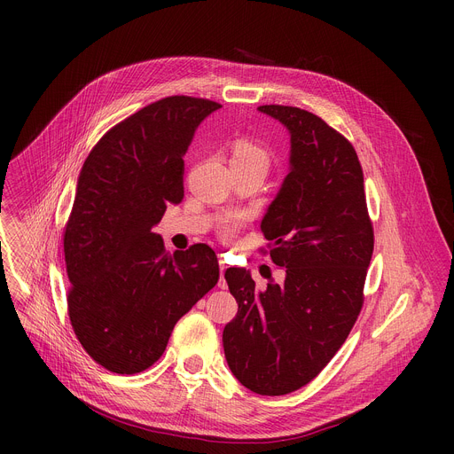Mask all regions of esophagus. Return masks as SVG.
<instances>
[{"mask_svg": "<svg viewBox=\"0 0 454 454\" xmlns=\"http://www.w3.org/2000/svg\"><path fill=\"white\" fill-rule=\"evenodd\" d=\"M219 270H221V278H219V287L221 289H226L228 287V284H226V278H224V271H226V264L223 262V261H219Z\"/></svg>", "mask_w": 454, "mask_h": 454, "instance_id": "esophagus-1", "label": "esophagus"}]
</instances>
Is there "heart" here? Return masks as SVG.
I'll use <instances>...</instances> for the list:
<instances>
[{
	"label": "heart",
	"instance_id": "heart-1",
	"mask_svg": "<svg viewBox=\"0 0 454 454\" xmlns=\"http://www.w3.org/2000/svg\"><path fill=\"white\" fill-rule=\"evenodd\" d=\"M231 163H242V165H249V167H258L268 172L270 167V154L253 142L247 140H240L235 144L233 147V154H231ZM237 228L235 221H228L223 224V233L224 235H231Z\"/></svg>",
	"mask_w": 454,
	"mask_h": 454
}]
</instances>
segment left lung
<instances>
[{"mask_svg": "<svg viewBox=\"0 0 454 454\" xmlns=\"http://www.w3.org/2000/svg\"><path fill=\"white\" fill-rule=\"evenodd\" d=\"M258 111L291 138L289 172L261 223L286 277L256 289L244 268L226 270L239 310L223 347L247 390L286 395L310 382L348 338L363 307L373 230L352 144L305 109Z\"/></svg>", "mask_w": 454, "mask_h": 454, "instance_id": "obj_1", "label": "left lung"}]
</instances>
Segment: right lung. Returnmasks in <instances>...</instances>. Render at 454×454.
<instances>
[{"label": "right lung", "mask_w": 454, "mask_h": 454, "mask_svg": "<svg viewBox=\"0 0 454 454\" xmlns=\"http://www.w3.org/2000/svg\"><path fill=\"white\" fill-rule=\"evenodd\" d=\"M219 107L161 98L114 125L82 165L64 230L68 312L84 350L109 372L153 366L177 319L219 280L210 246L170 254L153 231L167 205L181 203L183 156Z\"/></svg>", "instance_id": "1"}]
</instances>
